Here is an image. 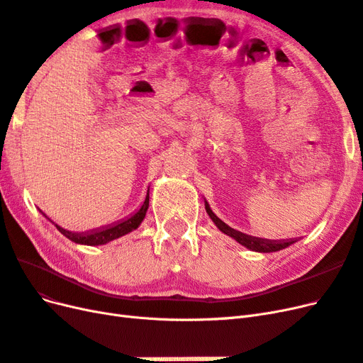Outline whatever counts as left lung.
<instances>
[{
	"label": "left lung",
	"instance_id": "obj_1",
	"mask_svg": "<svg viewBox=\"0 0 363 363\" xmlns=\"http://www.w3.org/2000/svg\"><path fill=\"white\" fill-rule=\"evenodd\" d=\"M205 209L208 216L211 217V220L214 221V225L223 232L226 235L232 237L235 241H238L244 247H247L249 250L253 252H261V253H270V252H277V250H282L288 245H291L292 242H296L297 240H282V241H274V240H264V238H256V237H250V235H245V233L232 229L230 226H228L225 221H221L213 211L211 208H209L208 202L205 201Z\"/></svg>",
	"mask_w": 363,
	"mask_h": 363
}]
</instances>
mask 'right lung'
<instances>
[{"mask_svg":"<svg viewBox=\"0 0 363 363\" xmlns=\"http://www.w3.org/2000/svg\"><path fill=\"white\" fill-rule=\"evenodd\" d=\"M149 208V190L146 194V199L143 205L140 206V209L137 213H134L131 217H128L125 220L118 221V223H113L110 226H105V228H99V229H93L90 232H83V233H78V232H71V230H66L63 228H60L58 225H55L54 221L52 223L55 225V228L60 230L66 238H69L71 241L77 242V244H84V245H102V244H107L116 238H121L126 233H130L133 230H135L140 223H142L146 211ZM45 216V214H43Z\"/></svg>","mask_w":363,"mask_h":363,"instance_id":"add662e5","label":"right lung"}]
</instances>
